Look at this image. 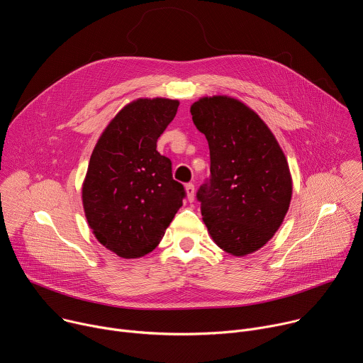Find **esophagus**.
<instances>
[{"label": "esophagus", "mask_w": 363, "mask_h": 363, "mask_svg": "<svg viewBox=\"0 0 363 363\" xmlns=\"http://www.w3.org/2000/svg\"><path fill=\"white\" fill-rule=\"evenodd\" d=\"M185 192H186V199L189 202H194V199H195V186H194V184H186L185 185Z\"/></svg>", "instance_id": "34e87169"}]
</instances>
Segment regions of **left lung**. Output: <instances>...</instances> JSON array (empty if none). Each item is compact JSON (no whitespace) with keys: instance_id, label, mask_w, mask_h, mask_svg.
I'll return each instance as SVG.
<instances>
[{"instance_id":"obj_1","label":"left lung","mask_w":363,"mask_h":363,"mask_svg":"<svg viewBox=\"0 0 363 363\" xmlns=\"http://www.w3.org/2000/svg\"><path fill=\"white\" fill-rule=\"evenodd\" d=\"M191 113L211 155V179L196 194L203 223L220 250L250 255L275 235L289 209L286 157L261 116L242 101L202 96Z\"/></svg>"}]
</instances>
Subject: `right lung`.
<instances>
[{
  "label": "right lung",
  "mask_w": 363,
  "mask_h": 363,
  "mask_svg": "<svg viewBox=\"0 0 363 363\" xmlns=\"http://www.w3.org/2000/svg\"><path fill=\"white\" fill-rule=\"evenodd\" d=\"M178 99L138 98L102 131L82 182L86 222L98 242L121 258L154 251L182 206L184 185L157 141L174 119Z\"/></svg>",
  "instance_id": "obj_1"
}]
</instances>
